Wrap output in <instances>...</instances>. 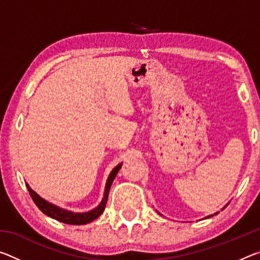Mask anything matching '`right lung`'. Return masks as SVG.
I'll list each match as a JSON object with an SVG mask.
<instances>
[{
    "instance_id": "add662e5",
    "label": "right lung",
    "mask_w": 260,
    "mask_h": 260,
    "mask_svg": "<svg viewBox=\"0 0 260 260\" xmlns=\"http://www.w3.org/2000/svg\"><path fill=\"white\" fill-rule=\"evenodd\" d=\"M120 167H121V164L118 165L116 169H113L112 172L110 173L109 179L107 181V187H105L104 197H103L102 202H101V204L98 206V208L94 209L93 211H89V212H87V213H73V212H70V211L57 208V206L48 203L47 201L41 199V197L39 196L37 192H34L28 186H27V189H28L29 195H30V197H32V200L35 203V205H37L43 213L47 214L48 217L54 218L56 220H58V221H60V222L68 223V225H85V223H88V222L93 221V220H95V219H98L100 215L103 213L105 205H107V202H108L110 187H111L113 180H114V178H116L118 171L120 170Z\"/></svg>"
}]
</instances>
